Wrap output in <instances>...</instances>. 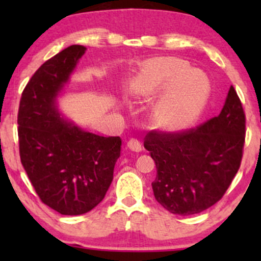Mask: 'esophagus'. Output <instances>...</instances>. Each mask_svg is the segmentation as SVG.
Wrapping results in <instances>:
<instances>
[{"instance_id": "34e87169", "label": "esophagus", "mask_w": 261, "mask_h": 261, "mask_svg": "<svg viewBox=\"0 0 261 261\" xmlns=\"http://www.w3.org/2000/svg\"><path fill=\"white\" fill-rule=\"evenodd\" d=\"M127 147L130 148L131 151H134V152H140L141 149H142V145H141V142H140L139 140L131 139V140H128Z\"/></svg>"}]
</instances>
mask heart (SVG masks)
Here are the masks:
<instances>
[{"label": "heart", "mask_w": 261, "mask_h": 261, "mask_svg": "<svg viewBox=\"0 0 261 261\" xmlns=\"http://www.w3.org/2000/svg\"><path fill=\"white\" fill-rule=\"evenodd\" d=\"M187 61L176 58H160L143 65L142 71L127 92L136 98H149L166 87L155 101L151 124L158 130H174L193 121L201 112L207 97V85L196 72H187Z\"/></svg>", "instance_id": "heart-1"}]
</instances>
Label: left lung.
Returning <instances> with one entry per match:
<instances>
[{
	"label": "left lung",
	"instance_id": "obj_1",
	"mask_svg": "<svg viewBox=\"0 0 261 261\" xmlns=\"http://www.w3.org/2000/svg\"><path fill=\"white\" fill-rule=\"evenodd\" d=\"M245 114L230 86L222 112L195 128L149 131L145 148L157 168L155 200L174 215H195L220 201L243 157Z\"/></svg>",
	"mask_w": 261,
	"mask_h": 261
}]
</instances>
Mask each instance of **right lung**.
Listing matches in <instances>:
<instances>
[{
    "mask_svg": "<svg viewBox=\"0 0 261 261\" xmlns=\"http://www.w3.org/2000/svg\"><path fill=\"white\" fill-rule=\"evenodd\" d=\"M85 53L82 45H71L45 61L18 109L23 168L41 201L68 216L86 214L104 199L121 149L119 136L87 133L60 116L56 97Z\"/></svg>",
    "mask_w": 261,
    "mask_h": 261,
    "instance_id": "obj_1",
    "label": "right lung"
}]
</instances>
